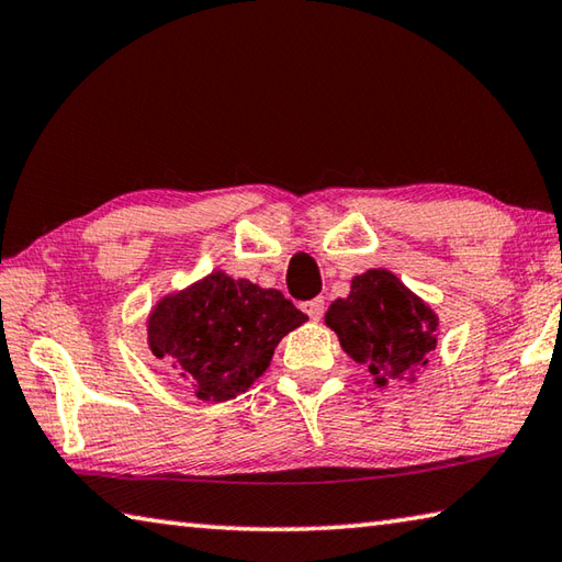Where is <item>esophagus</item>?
<instances>
[{
	"label": "esophagus",
	"mask_w": 562,
	"mask_h": 562,
	"mask_svg": "<svg viewBox=\"0 0 562 562\" xmlns=\"http://www.w3.org/2000/svg\"><path fill=\"white\" fill-rule=\"evenodd\" d=\"M302 310L310 314V319H314V322H319L322 316H324V300L322 297H316V300H310V302H304L302 304Z\"/></svg>",
	"instance_id": "obj_1"
}]
</instances>
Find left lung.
Returning <instances> with one entry per match:
<instances>
[{
  "label": "left lung",
  "instance_id": "obj_1",
  "mask_svg": "<svg viewBox=\"0 0 562 562\" xmlns=\"http://www.w3.org/2000/svg\"><path fill=\"white\" fill-rule=\"evenodd\" d=\"M324 319L379 385L411 379L437 346V314L381 268L356 274L349 297L331 302Z\"/></svg>",
  "mask_w": 562,
  "mask_h": 562
}]
</instances>
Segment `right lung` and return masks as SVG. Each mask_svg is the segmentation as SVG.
Instances as JSON below:
<instances>
[{
	"label": "right lung",
	"instance_id": "add662e5",
	"mask_svg": "<svg viewBox=\"0 0 562 562\" xmlns=\"http://www.w3.org/2000/svg\"><path fill=\"white\" fill-rule=\"evenodd\" d=\"M307 319L280 290H262L226 272H211L169 294L149 314V349L201 401L223 403L246 393L270 366L274 346Z\"/></svg>",
	"mask_w": 562,
	"mask_h": 562
}]
</instances>
